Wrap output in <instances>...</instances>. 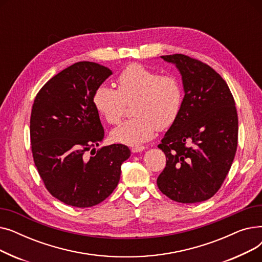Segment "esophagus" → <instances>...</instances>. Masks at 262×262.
Listing matches in <instances>:
<instances>
[{"label": "esophagus", "mask_w": 262, "mask_h": 262, "mask_svg": "<svg viewBox=\"0 0 262 262\" xmlns=\"http://www.w3.org/2000/svg\"><path fill=\"white\" fill-rule=\"evenodd\" d=\"M145 148V146H134L132 147V152L133 153H139V152H142V150Z\"/></svg>", "instance_id": "1"}]
</instances>
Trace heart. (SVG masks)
Masks as SVG:
<instances>
[{"label": "heart", "mask_w": 262, "mask_h": 262, "mask_svg": "<svg viewBox=\"0 0 262 262\" xmlns=\"http://www.w3.org/2000/svg\"><path fill=\"white\" fill-rule=\"evenodd\" d=\"M117 89L100 85L93 92L96 112L110 125H117L124 117L126 104L132 102L134 118L112 133L114 141L139 145L150 140L157 128L166 129L181 113L184 91L175 75L163 74L141 63H130L116 79Z\"/></svg>", "instance_id": "heart-1"}]
</instances>
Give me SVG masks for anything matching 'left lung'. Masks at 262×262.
<instances>
[{
    "label": "left lung",
    "mask_w": 262,
    "mask_h": 262,
    "mask_svg": "<svg viewBox=\"0 0 262 262\" xmlns=\"http://www.w3.org/2000/svg\"><path fill=\"white\" fill-rule=\"evenodd\" d=\"M161 58L180 70L185 96L180 115L158 145L167 163L157 186L175 202H203L221 188L236 155L235 100L210 66L183 54Z\"/></svg>",
    "instance_id": "1"
}]
</instances>
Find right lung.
I'll list each match as a JSON object with an SVG mask.
<instances>
[{
    "label": "right lung",
    "mask_w": 262,
    "mask_h": 262,
    "mask_svg": "<svg viewBox=\"0 0 262 262\" xmlns=\"http://www.w3.org/2000/svg\"><path fill=\"white\" fill-rule=\"evenodd\" d=\"M113 74L108 68L79 61L52 77L37 93L30 133L35 166L47 190L78 208L106 200L119 184L126 145L95 150L104 138L94 90Z\"/></svg>",
    "instance_id": "1"
}]
</instances>
